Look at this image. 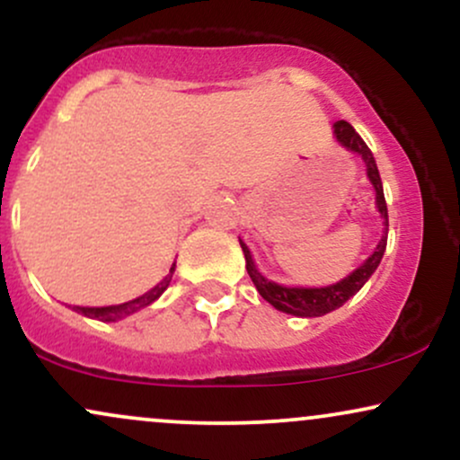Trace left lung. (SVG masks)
<instances>
[{"label":"left lung","instance_id":"1","mask_svg":"<svg viewBox=\"0 0 460 460\" xmlns=\"http://www.w3.org/2000/svg\"><path fill=\"white\" fill-rule=\"evenodd\" d=\"M332 129H335V138L340 145H344L348 151H355L363 157V162H366L367 166L369 181H372L374 190H376V208L385 218V235L381 237V242H378L376 251H374L372 255H369L367 260L350 274V277H346L344 281L335 285H329V288H283V285L268 281V279H263L261 274L257 272L255 263H252L251 251H248L244 242H240L242 251H244V257H246L248 277H251V281L255 283L257 292H260L274 309L285 311V314H292V315H300V318H318V315L331 314V311L340 309L348 298L355 296L358 289L366 285L367 279L372 277L374 270L378 268V263H381L385 248H387V231H389L387 203H385L381 175H378V168H376V162H374L372 151L367 149V145L363 142L361 136H358L355 128H352L350 123H346V120H337V123L332 125Z\"/></svg>","mask_w":460,"mask_h":460}]
</instances>
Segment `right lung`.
Listing matches in <instances>:
<instances>
[{
  "label": "right lung",
  "mask_w": 460,
  "mask_h": 460,
  "mask_svg": "<svg viewBox=\"0 0 460 460\" xmlns=\"http://www.w3.org/2000/svg\"><path fill=\"white\" fill-rule=\"evenodd\" d=\"M172 272H175V263H172L171 272L166 274V279H164L162 283H157L155 288L151 289V292H146L145 296L136 298V300H129V303H123V305H112V307H75L77 314H84L88 315V318H94V320H102V322H116L120 318H125V315L134 314V311H138L142 307H146V305H151L153 300H157L162 296L164 289L171 285V279H172Z\"/></svg>",
  "instance_id": "obj_1"
}]
</instances>
